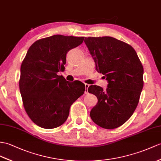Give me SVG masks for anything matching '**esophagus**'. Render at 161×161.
Here are the masks:
<instances>
[{
    "mask_svg": "<svg viewBox=\"0 0 161 161\" xmlns=\"http://www.w3.org/2000/svg\"><path fill=\"white\" fill-rule=\"evenodd\" d=\"M85 93L87 94V93H88V88H89V84H87V83H85Z\"/></svg>",
    "mask_w": 161,
    "mask_h": 161,
    "instance_id": "34e87169",
    "label": "esophagus"
}]
</instances>
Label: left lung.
Returning <instances> with one entry per match:
<instances>
[{
  "label": "left lung",
  "mask_w": 161,
  "mask_h": 161,
  "mask_svg": "<svg viewBox=\"0 0 161 161\" xmlns=\"http://www.w3.org/2000/svg\"><path fill=\"white\" fill-rule=\"evenodd\" d=\"M97 72L104 75L107 88L91 85L89 93L97 98L90 117L106 129L119 127L130 118L139 103L143 87V68L135 49L111 37L85 38Z\"/></svg>",
  "instance_id": "1"
}]
</instances>
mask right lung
Segmentation results:
<instances>
[{"label": "right lung", "mask_w": 161, "mask_h": 161, "mask_svg": "<svg viewBox=\"0 0 161 161\" xmlns=\"http://www.w3.org/2000/svg\"><path fill=\"white\" fill-rule=\"evenodd\" d=\"M84 38L53 35L34 42L27 51L20 68L19 91L26 113L40 127L60 126L67 120L71 105L84 93L83 83H71L57 74L65 69L68 51Z\"/></svg>", "instance_id": "1"}]
</instances>
